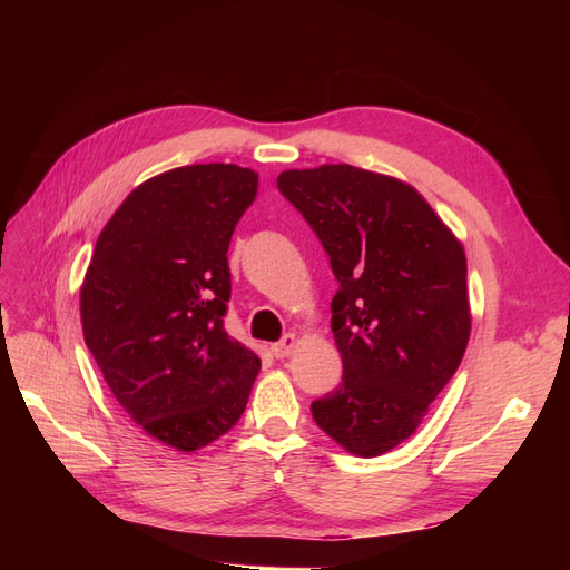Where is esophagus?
Instances as JSON below:
<instances>
[{
	"label": "esophagus",
	"instance_id": "34e87169",
	"mask_svg": "<svg viewBox=\"0 0 570 570\" xmlns=\"http://www.w3.org/2000/svg\"><path fill=\"white\" fill-rule=\"evenodd\" d=\"M297 344H299V340H297V335H292V333H287L281 342H275V344H271V352H273V356L275 358H285V356H289L292 352L297 350Z\"/></svg>",
	"mask_w": 570,
	"mask_h": 570
}]
</instances>
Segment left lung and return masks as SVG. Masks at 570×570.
Listing matches in <instances>:
<instances>
[{
  "mask_svg": "<svg viewBox=\"0 0 570 570\" xmlns=\"http://www.w3.org/2000/svg\"><path fill=\"white\" fill-rule=\"evenodd\" d=\"M278 189L323 243L335 278L342 383L312 404L356 456L416 433L471 337L465 254L416 187L350 164L289 168Z\"/></svg>",
  "mask_w": 570,
  "mask_h": 570,
  "instance_id": "8db88e82",
  "label": "left lung"
}]
</instances>
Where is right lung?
I'll use <instances>...</instances> for the list:
<instances>
[{
    "mask_svg": "<svg viewBox=\"0 0 570 570\" xmlns=\"http://www.w3.org/2000/svg\"><path fill=\"white\" fill-rule=\"evenodd\" d=\"M258 193L235 164L180 166L137 185L99 233L80 321L116 402L178 452L239 421L262 368L223 327L228 247Z\"/></svg>",
    "mask_w": 570,
    "mask_h": 570,
    "instance_id": "1",
    "label": "right lung"
}]
</instances>
